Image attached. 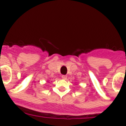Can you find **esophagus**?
Returning a JSON list of instances; mask_svg holds the SVG:
<instances>
[{
	"mask_svg": "<svg viewBox=\"0 0 126 126\" xmlns=\"http://www.w3.org/2000/svg\"><path fill=\"white\" fill-rule=\"evenodd\" d=\"M62 78L63 79H66L67 78V76H65V75H63V76H62Z\"/></svg>",
	"mask_w": 126,
	"mask_h": 126,
	"instance_id": "obj_1",
	"label": "esophagus"
}]
</instances>
